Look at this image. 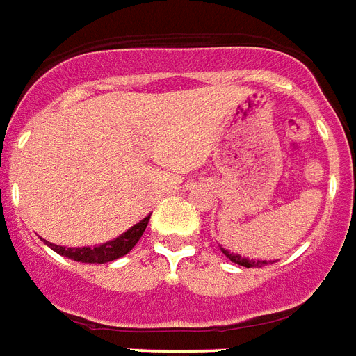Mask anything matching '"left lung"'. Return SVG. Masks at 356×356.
Masks as SVG:
<instances>
[{
    "instance_id": "obj_1",
    "label": "left lung",
    "mask_w": 356,
    "mask_h": 356,
    "mask_svg": "<svg viewBox=\"0 0 356 356\" xmlns=\"http://www.w3.org/2000/svg\"><path fill=\"white\" fill-rule=\"evenodd\" d=\"M220 250L224 252V256H226L229 261L237 263V265H243V267H246V268L263 267V265H267V261H259V259H257V261H254V259H246V257H241L238 254H232V252L224 250V248H220Z\"/></svg>"
}]
</instances>
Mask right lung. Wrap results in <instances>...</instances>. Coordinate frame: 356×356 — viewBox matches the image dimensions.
I'll use <instances>...</instances> for the list:
<instances>
[{"mask_svg": "<svg viewBox=\"0 0 356 356\" xmlns=\"http://www.w3.org/2000/svg\"><path fill=\"white\" fill-rule=\"evenodd\" d=\"M151 218V214L145 216L142 222H138L136 226H132L129 232H124L123 235H119L118 238L113 241H108L104 244H99V246H83V248H67V246H58V244L48 243L51 250L58 252L59 256L69 257V259H74V261L81 263H108L118 259V257H123L124 254H129L132 248L136 246V243L140 241V237L145 232L147 227V222Z\"/></svg>", "mask_w": 356, "mask_h": 356, "instance_id": "right-lung-1", "label": "right lung"}]
</instances>
